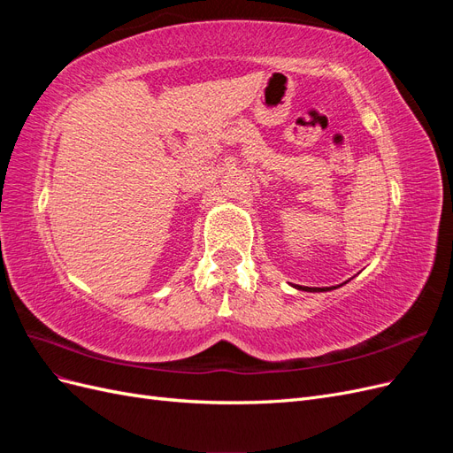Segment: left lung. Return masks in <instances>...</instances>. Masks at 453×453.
<instances>
[{"label":"left lung","instance_id":"left-lung-1","mask_svg":"<svg viewBox=\"0 0 453 453\" xmlns=\"http://www.w3.org/2000/svg\"><path fill=\"white\" fill-rule=\"evenodd\" d=\"M296 289L300 291H308V293H325V291H333L336 287H303V285H296Z\"/></svg>","mask_w":453,"mask_h":453}]
</instances>
